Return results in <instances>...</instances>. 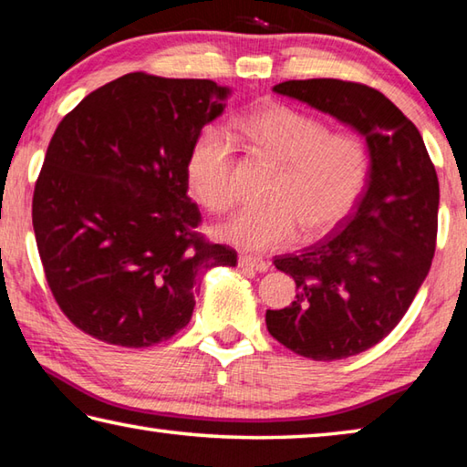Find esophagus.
Segmentation results:
<instances>
[{
  "label": "esophagus",
  "mask_w": 467,
  "mask_h": 467,
  "mask_svg": "<svg viewBox=\"0 0 467 467\" xmlns=\"http://www.w3.org/2000/svg\"><path fill=\"white\" fill-rule=\"evenodd\" d=\"M239 265L241 267H251V270H255V272H267V270H270V264H267L265 259H259V257H253V255H241L239 257Z\"/></svg>",
  "instance_id": "1"
}]
</instances>
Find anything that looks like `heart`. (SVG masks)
Masks as SVG:
<instances>
[{
  "label": "heart",
  "mask_w": 467,
  "mask_h": 467,
  "mask_svg": "<svg viewBox=\"0 0 467 467\" xmlns=\"http://www.w3.org/2000/svg\"><path fill=\"white\" fill-rule=\"evenodd\" d=\"M265 156L282 164L267 193L270 203L244 208L216 228L220 241L247 251H270L296 239H321L344 223L365 193L368 148L358 133L329 131L317 117L286 105H267L241 121ZM236 146L223 125H208L187 156V183L212 212L236 202Z\"/></svg>",
  "instance_id": "heart-1"
}]
</instances>
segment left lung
<instances>
[{"label": "left lung", "instance_id": "left-lung-1", "mask_svg": "<svg viewBox=\"0 0 467 467\" xmlns=\"http://www.w3.org/2000/svg\"><path fill=\"white\" fill-rule=\"evenodd\" d=\"M274 92L358 131L370 167L367 192L342 231L298 255L274 259L298 292L290 306L265 313V326L300 357H354L398 326L431 270L437 171L416 125L370 86L315 78L275 84Z\"/></svg>", "mask_w": 467, "mask_h": 467}]
</instances>
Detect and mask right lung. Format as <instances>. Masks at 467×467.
I'll list each match as a JSON object with an SVG mask.
<instances>
[{
	"mask_svg": "<svg viewBox=\"0 0 467 467\" xmlns=\"http://www.w3.org/2000/svg\"><path fill=\"white\" fill-rule=\"evenodd\" d=\"M231 88L128 74L63 117L33 197V226L59 309L100 342L148 348L193 315L195 275L236 251L195 233L187 156Z\"/></svg>",
	"mask_w": 467,
	"mask_h": 467,
	"instance_id": "1",
	"label": "right lung"
}]
</instances>
